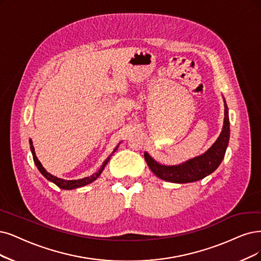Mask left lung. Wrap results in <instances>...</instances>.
I'll return each mask as SVG.
<instances>
[{"label": "left lung", "instance_id": "left-lung-1", "mask_svg": "<svg viewBox=\"0 0 261 261\" xmlns=\"http://www.w3.org/2000/svg\"><path fill=\"white\" fill-rule=\"evenodd\" d=\"M223 99L225 106L224 125L219 137L212 144V146L203 153H201V155L174 166L160 165V163L153 160L145 151L144 152V158H145L147 166L153 174L166 181L176 182V184H185V182L197 181L206 177L219 167L225 157L230 139L229 112L224 96Z\"/></svg>", "mask_w": 261, "mask_h": 261}]
</instances>
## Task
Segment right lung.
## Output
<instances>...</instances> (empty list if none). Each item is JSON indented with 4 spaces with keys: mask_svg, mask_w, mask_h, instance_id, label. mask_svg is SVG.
<instances>
[{
    "mask_svg": "<svg viewBox=\"0 0 261 261\" xmlns=\"http://www.w3.org/2000/svg\"><path fill=\"white\" fill-rule=\"evenodd\" d=\"M29 143H30V149H31V152H32L33 160H34V163H35L36 168L38 169V171H40V172L42 173V175H43L46 179H48L49 181L54 182V184H56L59 188L65 189V190H71V189H76V188H80V187H84V186H86V185L91 184L92 181H94L96 178H98V177L101 175V173L103 172V170H104V168L106 167V165H108V163H109V161H110L112 155H113V153H114L116 150L118 149L119 144H120V143H118V145L115 147V149L113 150V152L111 153V155L104 160V162L102 163V166L100 167V169H99L98 171H96L95 173H93L92 175L84 177V178H81V179H71V180H67V179H63V178H59V177H57V176H54L53 174H50V173H48V172L45 170V168L42 166L41 161L37 159V157H36V155H35L33 142H32L31 139L29 140Z\"/></svg>",
    "mask_w": 261,
    "mask_h": 261,
    "instance_id": "add662e5",
    "label": "right lung"
}]
</instances>
